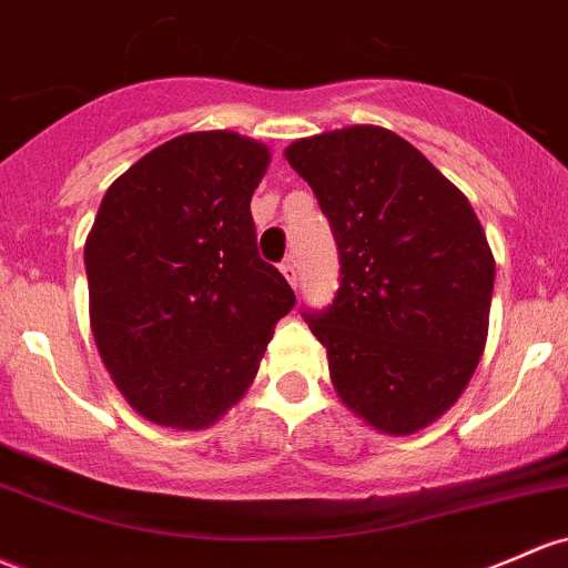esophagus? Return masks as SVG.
<instances>
[{
  "label": "esophagus",
  "mask_w": 568,
  "mask_h": 568,
  "mask_svg": "<svg viewBox=\"0 0 568 568\" xmlns=\"http://www.w3.org/2000/svg\"><path fill=\"white\" fill-rule=\"evenodd\" d=\"M280 272H283L285 280H288V283L296 288V264L294 261H283V264H280Z\"/></svg>",
  "instance_id": "34e87169"
}]
</instances>
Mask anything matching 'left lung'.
<instances>
[{"instance_id":"8db88e82","label":"left lung","mask_w":568,"mask_h":568,"mask_svg":"<svg viewBox=\"0 0 568 568\" xmlns=\"http://www.w3.org/2000/svg\"><path fill=\"white\" fill-rule=\"evenodd\" d=\"M339 251V288L304 310L342 402L385 434L456 404L488 339L496 264L469 199L407 140L347 126L288 145Z\"/></svg>"}]
</instances>
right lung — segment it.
Wrapping results in <instances>:
<instances>
[{"mask_svg":"<svg viewBox=\"0 0 568 568\" xmlns=\"http://www.w3.org/2000/svg\"><path fill=\"white\" fill-rule=\"evenodd\" d=\"M266 166L270 151L247 136L183 134L99 204L85 240L91 332L118 390L159 426L217 420L294 310L255 245L251 199Z\"/></svg>","mask_w":568,"mask_h":568,"instance_id":"obj_1","label":"right lung"}]
</instances>
